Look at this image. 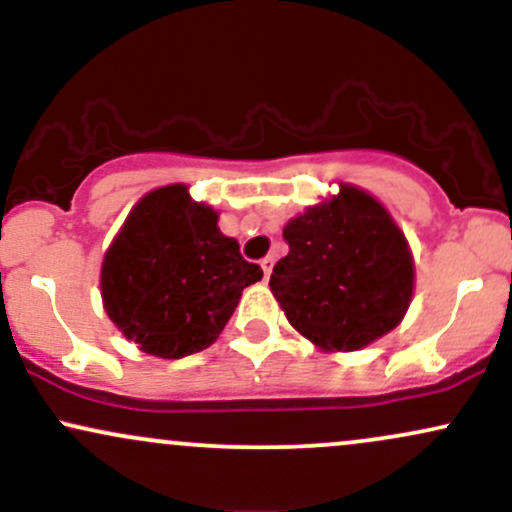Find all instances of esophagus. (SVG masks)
<instances>
[{
	"label": "esophagus",
	"mask_w": 512,
	"mask_h": 512,
	"mask_svg": "<svg viewBox=\"0 0 512 512\" xmlns=\"http://www.w3.org/2000/svg\"><path fill=\"white\" fill-rule=\"evenodd\" d=\"M260 267H262L264 276H267V279H269V274H272V267H274V257H272V255L262 257V260H260Z\"/></svg>",
	"instance_id": "1"
}]
</instances>
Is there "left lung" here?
Here are the masks:
<instances>
[{"label": "left lung", "mask_w": 512, "mask_h": 512, "mask_svg": "<svg viewBox=\"0 0 512 512\" xmlns=\"http://www.w3.org/2000/svg\"><path fill=\"white\" fill-rule=\"evenodd\" d=\"M289 255L272 293L298 334L325 354L358 351L392 332L414 296V255L383 204L361 187L339 192L284 226Z\"/></svg>", "instance_id": "obj_1"}]
</instances>
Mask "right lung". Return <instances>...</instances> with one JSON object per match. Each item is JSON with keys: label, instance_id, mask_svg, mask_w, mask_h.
Returning <instances> with one entry per match:
<instances>
[{"label": "right lung", "instance_id": "obj_1", "mask_svg": "<svg viewBox=\"0 0 512 512\" xmlns=\"http://www.w3.org/2000/svg\"><path fill=\"white\" fill-rule=\"evenodd\" d=\"M262 279L223 236L219 211L187 185L146 192L105 250L101 298L113 325L144 354L182 358L219 339L245 286Z\"/></svg>", "mask_w": 512, "mask_h": 512}]
</instances>
